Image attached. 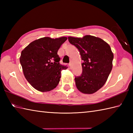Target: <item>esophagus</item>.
Instances as JSON below:
<instances>
[{"instance_id":"34e87169","label":"esophagus","mask_w":133,"mask_h":133,"mask_svg":"<svg viewBox=\"0 0 133 133\" xmlns=\"http://www.w3.org/2000/svg\"><path fill=\"white\" fill-rule=\"evenodd\" d=\"M69 66H70V69L71 68V63H70L69 64Z\"/></svg>"}]
</instances>
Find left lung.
<instances>
[{
  "label": "left lung",
  "mask_w": 133,
  "mask_h": 133,
  "mask_svg": "<svg viewBox=\"0 0 133 133\" xmlns=\"http://www.w3.org/2000/svg\"><path fill=\"white\" fill-rule=\"evenodd\" d=\"M68 39L78 49L83 61L82 73L75 78L76 86L83 94H93L103 86L112 70L114 54L111 48L102 39L91 35L69 36Z\"/></svg>",
  "instance_id": "left-lung-1"
}]
</instances>
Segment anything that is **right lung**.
<instances>
[{
	"mask_svg": "<svg viewBox=\"0 0 133 133\" xmlns=\"http://www.w3.org/2000/svg\"><path fill=\"white\" fill-rule=\"evenodd\" d=\"M67 39L65 36L42 38L32 42L22 50L20 63L24 75L36 90L47 92L58 86L61 71L67 67L59 63L60 58L57 53Z\"/></svg>",
	"mask_w": 133,
	"mask_h": 133,
	"instance_id": "1",
	"label": "right lung"
}]
</instances>
